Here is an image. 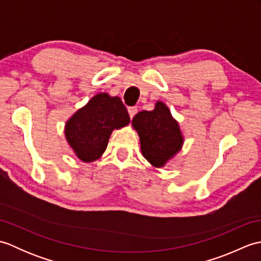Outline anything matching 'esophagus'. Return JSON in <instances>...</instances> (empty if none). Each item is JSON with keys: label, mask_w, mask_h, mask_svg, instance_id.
Masks as SVG:
<instances>
[{"label": "esophagus", "mask_w": 261, "mask_h": 261, "mask_svg": "<svg viewBox=\"0 0 261 261\" xmlns=\"http://www.w3.org/2000/svg\"><path fill=\"white\" fill-rule=\"evenodd\" d=\"M127 112H129L130 118L132 119V118H134V116L137 114V112H138V109H137L136 107H131V108L127 109Z\"/></svg>", "instance_id": "34e87169"}]
</instances>
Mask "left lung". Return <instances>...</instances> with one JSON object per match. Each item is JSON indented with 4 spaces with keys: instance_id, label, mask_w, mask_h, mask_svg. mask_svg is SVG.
Returning <instances> with one entry per match:
<instances>
[{
    "instance_id": "left-lung-1",
    "label": "left lung",
    "mask_w": 261,
    "mask_h": 261,
    "mask_svg": "<svg viewBox=\"0 0 261 261\" xmlns=\"http://www.w3.org/2000/svg\"><path fill=\"white\" fill-rule=\"evenodd\" d=\"M132 125L139 135L142 156L157 168L164 167L184 143L178 122L160 101L156 102L152 111L136 114Z\"/></svg>"
}]
</instances>
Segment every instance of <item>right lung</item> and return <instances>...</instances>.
I'll return each instance as SVG.
<instances>
[{
    "label": "right lung",
    "mask_w": 261,
    "mask_h": 261,
    "mask_svg": "<svg viewBox=\"0 0 261 261\" xmlns=\"http://www.w3.org/2000/svg\"><path fill=\"white\" fill-rule=\"evenodd\" d=\"M129 122L130 116L120 97L98 93L66 122L65 137L82 162L92 163L105 151L112 131Z\"/></svg>",
    "instance_id": "1"
}]
</instances>
